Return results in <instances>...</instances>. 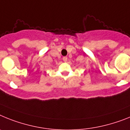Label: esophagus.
<instances>
[{
  "instance_id": "34e87169",
  "label": "esophagus",
  "mask_w": 130,
  "mask_h": 130,
  "mask_svg": "<svg viewBox=\"0 0 130 130\" xmlns=\"http://www.w3.org/2000/svg\"><path fill=\"white\" fill-rule=\"evenodd\" d=\"M63 60L65 62H66L67 61V57H63Z\"/></svg>"
}]
</instances>
